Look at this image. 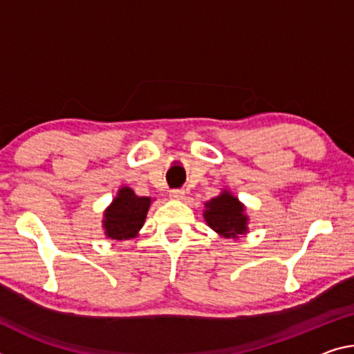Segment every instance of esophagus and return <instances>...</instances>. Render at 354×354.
I'll use <instances>...</instances> for the list:
<instances>
[{"label": "esophagus", "mask_w": 354, "mask_h": 354, "mask_svg": "<svg viewBox=\"0 0 354 354\" xmlns=\"http://www.w3.org/2000/svg\"><path fill=\"white\" fill-rule=\"evenodd\" d=\"M184 195H186V190H184V189L170 190V198H173V200H183Z\"/></svg>", "instance_id": "34e87169"}]
</instances>
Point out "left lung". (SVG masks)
I'll use <instances>...</instances> for the list:
<instances>
[{
	"mask_svg": "<svg viewBox=\"0 0 354 354\" xmlns=\"http://www.w3.org/2000/svg\"><path fill=\"white\" fill-rule=\"evenodd\" d=\"M205 207L203 217L207 227L221 236L236 239L239 234L248 233L249 217L245 214V207L228 190H223L218 197L206 201Z\"/></svg>",
	"mask_w": 354,
	"mask_h": 354,
	"instance_id": "8db88e82",
	"label": "left lung"
}]
</instances>
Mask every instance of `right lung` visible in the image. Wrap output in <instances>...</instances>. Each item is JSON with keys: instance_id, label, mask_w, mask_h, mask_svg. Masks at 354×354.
I'll use <instances>...</instances> for the list:
<instances>
[{"instance_id": "right-lung-1", "label": "right lung", "mask_w": 354, "mask_h": 354, "mask_svg": "<svg viewBox=\"0 0 354 354\" xmlns=\"http://www.w3.org/2000/svg\"><path fill=\"white\" fill-rule=\"evenodd\" d=\"M149 206L151 197H138L131 187L122 186L104 212L105 236L116 241L136 238L143 227Z\"/></svg>"}]
</instances>
